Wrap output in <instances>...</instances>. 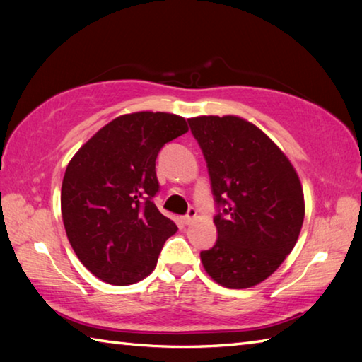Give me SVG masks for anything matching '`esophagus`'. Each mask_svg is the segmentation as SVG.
Here are the masks:
<instances>
[{
	"label": "esophagus",
	"instance_id": "34e87169",
	"mask_svg": "<svg viewBox=\"0 0 362 362\" xmlns=\"http://www.w3.org/2000/svg\"><path fill=\"white\" fill-rule=\"evenodd\" d=\"M194 218H196V211H194V209H189L187 216L183 217V223H185V225H189V223L193 222Z\"/></svg>",
	"mask_w": 362,
	"mask_h": 362
}]
</instances>
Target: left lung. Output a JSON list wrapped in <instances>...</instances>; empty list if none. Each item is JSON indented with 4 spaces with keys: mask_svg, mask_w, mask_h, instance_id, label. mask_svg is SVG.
<instances>
[{
    "mask_svg": "<svg viewBox=\"0 0 362 362\" xmlns=\"http://www.w3.org/2000/svg\"><path fill=\"white\" fill-rule=\"evenodd\" d=\"M218 212L217 243L201 252L206 273L228 289H247L276 272L296 246L305 217L303 188L283 150L235 115L196 116Z\"/></svg>",
    "mask_w": 362,
    "mask_h": 362,
    "instance_id": "left-lung-1",
    "label": "left lung"
}]
</instances>
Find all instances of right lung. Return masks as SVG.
I'll use <instances>...</instances> for the list:
<instances>
[{
	"label": "right lung",
	"instance_id": "add662e5",
	"mask_svg": "<svg viewBox=\"0 0 362 362\" xmlns=\"http://www.w3.org/2000/svg\"><path fill=\"white\" fill-rule=\"evenodd\" d=\"M185 132V118L174 113L121 115L70 159L60 193L66 238L103 283L127 286L148 276L177 231L153 203L155 163L163 145Z\"/></svg>",
	"mask_w": 362,
	"mask_h": 362
}]
</instances>
